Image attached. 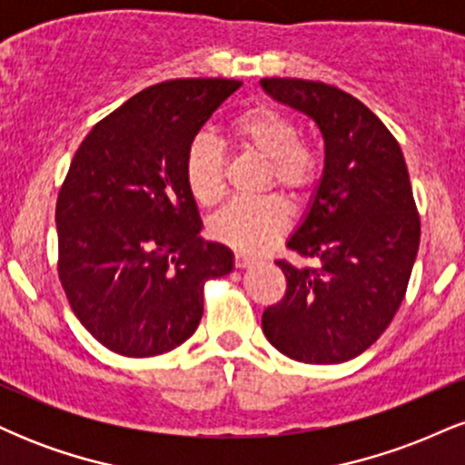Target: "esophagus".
<instances>
[{
	"instance_id": "1",
	"label": "esophagus",
	"mask_w": 465,
	"mask_h": 465,
	"mask_svg": "<svg viewBox=\"0 0 465 465\" xmlns=\"http://www.w3.org/2000/svg\"><path fill=\"white\" fill-rule=\"evenodd\" d=\"M233 264H236V269H247V266L255 264V258H251L247 253H236L233 255Z\"/></svg>"
}]
</instances>
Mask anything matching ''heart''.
I'll return each instance as SVG.
<instances>
[{
  "label": "heart",
  "mask_w": 465,
  "mask_h": 465,
  "mask_svg": "<svg viewBox=\"0 0 465 465\" xmlns=\"http://www.w3.org/2000/svg\"><path fill=\"white\" fill-rule=\"evenodd\" d=\"M232 135L240 146L269 162L271 181L291 199H303L319 177V157L300 142L297 122L277 106L258 104L233 117ZM185 181L196 201L214 205L225 190V153L214 137L201 133L185 154ZM288 225L280 196L236 199L210 221V236L227 247L253 253L269 247Z\"/></svg>",
  "instance_id": "b5f03b06"
}]
</instances>
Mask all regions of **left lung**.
I'll use <instances>...</instances> for the list:
<instances>
[{
    "label": "left lung",
    "mask_w": 465,
    "mask_h": 465,
    "mask_svg": "<svg viewBox=\"0 0 465 465\" xmlns=\"http://www.w3.org/2000/svg\"><path fill=\"white\" fill-rule=\"evenodd\" d=\"M262 89L319 126L323 177L286 247L317 266L277 260L282 302L262 314L269 343L292 361L334 365L376 343L404 300L420 249V216L396 137L354 95L302 78Z\"/></svg>",
    "instance_id": "8db88e82"
}]
</instances>
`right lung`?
<instances>
[{
  "label": "right lung",
  "instance_id": "obj_1",
  "mask_svg": "<svg viewBox=\"0 0 465 465\" xmlns=\"http://www.w3.org/2000/svg\"><path fill=\"white\" fill-rule=\"evenodd\" d=\"M240 80L179 78L143 89L84 137L56 201L58 277L98 343L165 354L199 328L203 286L233 269L207 242L185 154Z\"/></svg>",
  "mask_w": 465,
  "mask_h": 465
}]
</instances>
